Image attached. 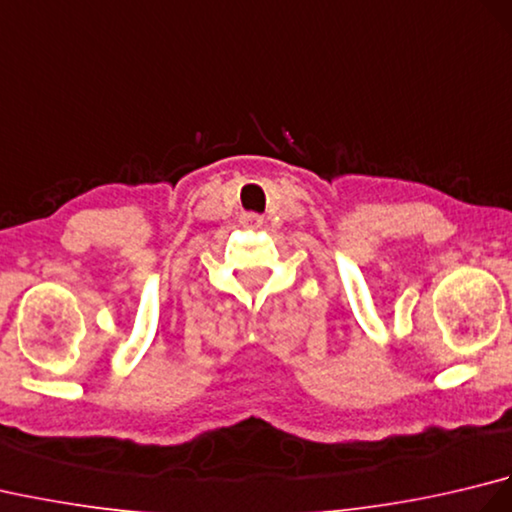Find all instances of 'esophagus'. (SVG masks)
<instances>
[{
    "label": "esophagus",
    "mask_w": 512,
    "mask_h": 512,
    "mask_svg": "<svg viewBox=\"0 0 512 512\" xmlns=\"http://www.w3.org/2000/svg\"><path fill=\"white\" fill-rule=\"evenodd\" d=\"M262 224H264V220L259 215H255V213L242 215V226H246V228H259Z\"/></svg>",
    "instance_id": "esophagus-1"
}]
</instances>
